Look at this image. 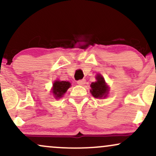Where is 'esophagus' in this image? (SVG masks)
<instances>
[{
    "instance_id": "esophagus-1",
    "label": "esophagus",
    "mask_w": 156,
    "mask_h": 156,
    "mask_svg": "<svg viewBox=\"0 0 156 156\" xmlns=\"http://www.w3.org/2000/svg\"><path fill=\"white\" fill-rule=\"evenodd\" d=\"M85 83H86V80L84 79L79 80L77 81V83H78V85H83V84H85Z\"/></svg>"
}]
</instances>
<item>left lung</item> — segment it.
I'll return each mask as SVG.
<instances>
[{
  "label": "left lung",
  "instance_id": "left-lung-1",
  "mask_svg": "<svg viewBox=\"0 0 156 156\" xmlns=\"http://www.w3.org/2000/svg\"><path fill=\"white\" fill-rule=\"evenodd\" d=\"M96 82H93L91 84V93L96 98H101L103 97L105 98L108 93V87L105 83L104 78L98 75L96 77Z\"/></svg>",
  "mask_w": 156,
  "mask_h": 156
}]
</instances>
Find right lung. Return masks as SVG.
<instances>
[{
    "label": "right lung",
    "instance_id": "add662e5",
    "mask_svg": "<svg viewBox=\"0 0 156 156\" xmlns=\"http://www.w3.org/2000/svg\"><path fill=\"white\" fill-rule=\"evenodd\" d=\"M70 87V83L68 81H55L53 83V93L56 98H62L64 94Z\"/></svg>",
    "mask_w": 156,
    "mask_h": 156
}]
</instances>
